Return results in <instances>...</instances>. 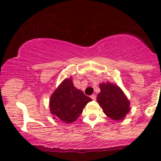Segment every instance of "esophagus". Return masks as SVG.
I'll use <instances>...</instances> for the list:
<instances>
[{
    "instance_id": "obj_1",
    "label": "esophagus",
    "mask_w": 161,
    "mask_h": 161,
    "mask_svg": "<svg viewBox=\"0 0 161 161\" xmlns=\"http://www.w3.org/2000/svg\"><path fill=\"white\" fill-rule=\"evenodd\" d=\"M91 98H92V100H96V99H97V97H96L95 94H92V95L91 96Z\"/></svg>"
}]
</instances>
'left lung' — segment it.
<instances>
[{
	"label": "left lung",
	"instance_id": "left-lung-1",
	"mask_svg": "<svg viewBox=\"0 0 161 161\" xmlns=\"http://www.w3.org/2000/svg\"><path fill=\"white\" fill-rule=\"evenodd\" d=\"M97 100L106 115L112 119L122 120L130 111V102L121 89L108 82L100 84Z\"/></svg>",
	"mask_w": 161,
	"mask_h": 161
}]
</instances>
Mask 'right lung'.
<instances>
[{
	"label": "right lung",
	"mask_w": 161,
	"mask_h": 161,
	"mask_svg": "<svg viewBox=\"0 0 161 161\" xmlns=\"http://www.w3.org/2000/svg\"><path fill=\"white\" fill-rule=\"evenodd\" d=\"M92 99L74 86L71 78L61 83L50 100V113L54 119L65 123H71L79 117Z\"/></svg>",
	"instance_id": "right-lung-1"
}]
</instances>
